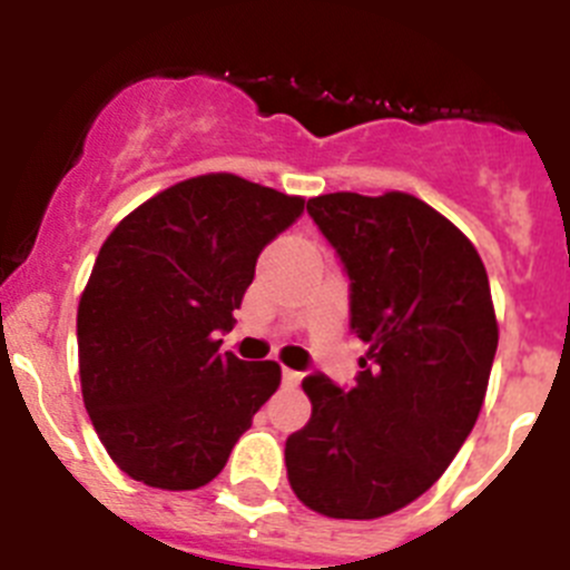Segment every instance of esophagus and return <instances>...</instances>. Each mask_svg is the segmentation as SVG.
I'll list each match as a JSON object with an SVG mask.
<instances>
[{
  "instance_id": "34e87169",
  "label": "esophagus",
  "mask_w": 570,
  "mask_h": 570,
  "mask_svg": "<svg viewBox=\"0 0 570 570\" xmlns=\"http://www.w3.org/2000/svg\"><path fill=\"white\" fill-rule=\"evenodd\" d=\"M282 382H285L288 387H296L302 382V374L299 371H291V367H285V371H282Z\"/></svg>"
}]
</instances>
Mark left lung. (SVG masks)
<instances>
[{"instance_id":"8db88e82","label":"left lung","mask_w":570,"mask_h":570,"mask_svg":"<svg viewBox=\"0 0 570 570\" xmlns=\"http://www.w3.org/2000/svg\"><path fill=\"white\" fill-rule=\"evenodd\" d=\"M308 216L351 282V331L367 345L356 385L302 380L308 425L285 442L294 493L334 520L414 502L471 434L497 354L485 265L411 194H325Z\"/></svg>"}]
</instances>
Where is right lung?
Segmentation results:
<instances>
[{"label": "right lung", "mask_w": 570, "mask_h": 570, "mask_svg": "<svg viewBox=\"0 0 570 570\" xmlns=\"http://www.w3.org/2000/svg\"><path fill=\"white\" fill-rule=\"evenodd\" d=\"M305 199L234 174L156 194L105 239L79 299L88 416L130 480L194 491L214 480L279 387L276 362L219 351L265 245Z\"/></svg>", "instance_id": "1"}]
</instances>
